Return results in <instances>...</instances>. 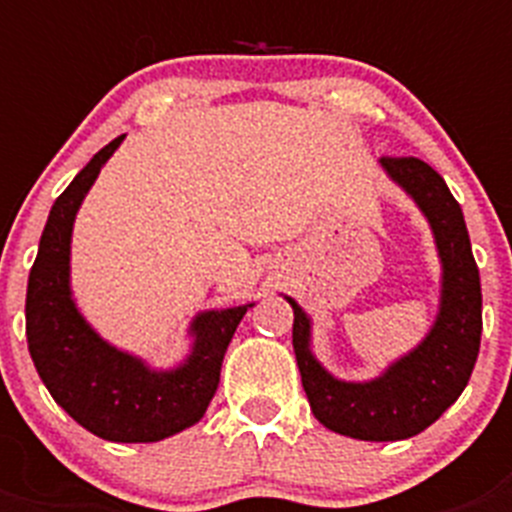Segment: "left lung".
<instances>
[{
	"instance_id": "8db88e82",
	"label": "left lung",
	"mask_w": 512,
	"mask_h": 512,
	"mask_svg": "<svg viewBox=\"0 0 512 512\" xmlns=\"http://www.w3.org/2000/svg\"><path fill=\"white\" fill-rule=\"evenodd\" d=\"M388 175L412 193L436 233L444 297L433 332L380 380L340 382L308 350L311 321L292 303V345L305 396L321 425L361 441H401L433 425L460 398L481 348V279L465 217L444 177L414 156H382Z\"/></svg>"
}]
</instances>
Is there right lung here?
<instances>
[{
  "label": "right lung",
  "instance_id": "obj_1",
  "mask_svg": "<svg viewBox=\"0 0 512 512\" xmlns=\"http://www.w3.org/2000/svg\"><path fill=\"white\" fill-rule=\"evenodd\" d=\"M122 138L111 140L71 180L50 209L39 255L28 276V350L50 396L95 436L148 444L201 420L220 382V366L247 305L201 313L196 348L175 372H151L92 332L68 292V244L74 215Z\"/></svg>",
  "mask_w": 512,
  "mask_h": 512
}]
</instances>
